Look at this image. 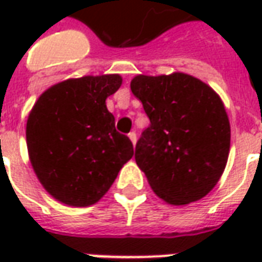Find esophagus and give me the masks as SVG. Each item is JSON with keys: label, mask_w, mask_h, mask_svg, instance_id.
I'll use <instances>...</instances> for the list:
<instances>
[{"label": "esophagus", "mask_w": 262, "mask_h": 262, "mask_svg": "<svg viewBox=\"0 0 262 262\" xmlns=\"http://www.w3.org/2000/svg\"><path fill=\"white\" fill-rule=\"evenodd\" d=\"M129 139H130L133 144H136V140H137L136 132H130V133H129Z\"/></svg>", "instance_id": "obj_1"}]
</instances>
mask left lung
Returning a JSON list of instances; mask_svg holds the SVG:
<instances>
[{"mask_svg":"<svg viewBox=\"0 0 262 262\" xmlns=\"http://www.w3.org/2000/svg\"><path fill=\"white\" fill-rule=\"evenodd\" d=\"M130 90L150 119L135 159L154 192L171 205L210 192L230 150V123L219 95L184 73L137 75Z\"/></svg>","mask_w":262,"mask_h":262,"instance_id":"left-lung-1","label":"left lung"}]
</instances>
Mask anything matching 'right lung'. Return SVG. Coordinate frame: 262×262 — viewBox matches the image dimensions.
Here are the masks:
<instances>
[{
    "instance_id": "add662e5",
    "label": "right lung",
    "mask_w": 262,
    "mask_h": 262,
    "mask_svg": "<svg viewBox=\"0 0 262 262\" xmlns=\"http://www.w3.org/2000/svg\"><path fill=\"white\" fill-rule=\"evenodd\" d=\"M120 85L118 74L63 81L43 92L32 109L29 159L45 189L60 202L94 205L132 159L130 139L116 130L105 103Z\"/></svg>"
}]
</instances>
